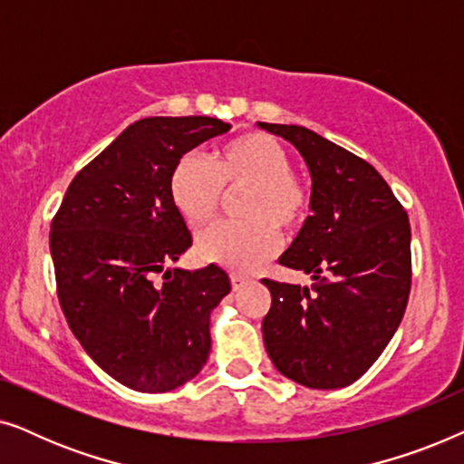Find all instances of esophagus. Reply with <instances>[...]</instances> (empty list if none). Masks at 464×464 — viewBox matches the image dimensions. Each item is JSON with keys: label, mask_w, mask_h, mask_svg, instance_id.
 Masks as SVG:
<instances>
[{"label": "esophagus", "mask_w": 464, "mask_h": 464, "mask_svg": "<svg viewBox=\"0 0 464 464\" xmlns=\"http://www.w3.org/2000/svg\"><path fill=\"white\" fill-rule=\"evenodd\" d=\"M230 281H232V287L238 291V289H243L246 283H249V278L243 276V275H238V272H232V275H230Z\"/></svg>", "instance_id": "esophagus-1"}]
</instances>
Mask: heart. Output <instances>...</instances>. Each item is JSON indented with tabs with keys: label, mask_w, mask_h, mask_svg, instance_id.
<instances>
[{
	"label": "heart",
	"mask_w": 464,
	"mask_h": 464,
	"mask_svg": "<svg viewBox=\"0 0 464 464\" xmlns=\"http://www.w3.org/2000/svg\"><path fill=\"white\" fill-rule=\"evenodd\" d=\"M245 189L238 215L245 221L218 224L200 234L196 253L202 262L251 270L278 249V230L294 232L310 213L308 186L291 173V158L276 139L246 132L215 150L208 160L186 154L177 160L169 194L192 227H202L219 211L224 192Z\"/></svg>",
	"instance_id": "1"
}]
</instances>
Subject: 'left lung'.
I'll return each instance as SVG.
<instances>
[{
  "label": "left lung",
  "instance_id": "obj_1",
  "mask_svg": "<svg viewBox=\"0 0 464 464\" xmlns=\"http://www.w3.org/2000/svg\"><path fill=\"white\" fill-rule=\"evenodd\" d=\"M300 151L313 179L310 211L283 266L313 289L264 278L272 304L264 344L283 376L342 389L370 370L397 332L411 287L410 219L382 175L314 130L257 122Z\"/></svg>",
  "mask_w": 464,
  "mask_h": 464
}]
</instances>
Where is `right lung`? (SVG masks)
<instances>
[{
  "label": "right lung",
  "mask_w": 464,
  "mask_h": 464,
  "mask_svg": "<svg viewBox=\"0 0 464 464\" xmlns=\"http://www.w3.org/2000/svg\"><path fill=\"white\" fill-rule=\"evenodd\" d=\"M230 129L208 116L137 120L73 177L50 226L63 314L132 391H173L208 359V316L230 278L215 264L167 268L192 245L169 179L183 154Z\"/></svg>",
  "instance_id": "right-lung-1"
}]
</instances>
